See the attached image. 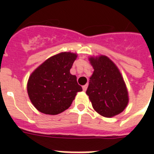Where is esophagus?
<instances>
[{
    "mask_svg": "<svg viewBox=\"0 0 154 154\" xmlns=\"http://www.w3.org/2000/svg\"><path fill=\"white\" fill-rule=\"evenodd\" d=\"M83 87H84V89H86V85H84V86H83Z\"/></svg>",
    "mask_w": 154,
    "mask_h": 154,
    "instance_id": "1",
    "label": "esophagus"
}]
</instances>
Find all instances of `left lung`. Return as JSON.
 Here are the masks:
<instances>
[{
    "instance_id": "1",
    "label": "left lung",
    "mask_w": 154,
    "mask_h": 154,
    "mask_svg": "<svg viewBox=\"0 0 154 154\" xmlns=\"http://www.w3.org/2000/svg\"><path fill=\"white\" fill-rule=\"evenodd\" d=\"M77 54L61 52L45 60L30 74L27 92L30 101L39 112L57 115L70 107L82 91L77 77L70 73Z\"/></svg>"
}]
</instances>
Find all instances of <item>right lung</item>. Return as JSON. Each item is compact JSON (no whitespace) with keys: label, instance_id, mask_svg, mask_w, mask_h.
<instances>
[{"label":"right lung","instance_id":"right-lung-1","mask_svg":"<svg viewBox=\"0 0 154 154\" xmlns=\"http://www.w3.org/2000/svg\"><path fill=\"white\" fill-rule=\"evenodd\" d=\"M94 72L86 94L94 109L105 117L122 112L129 104V92L124 78L112 60L104 55L90 57Z\"/></svg>","mask_w":154,"mask_h":154}]
</instances>
